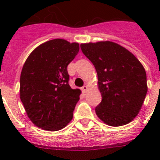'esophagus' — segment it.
<instances>
[{
    "instance_id": "34e87169",
    "label": "esophagus",
    "mask_w": 160,
    "mask_h": 160,
    "mask_svg": "<svg viewBox=\"0 0 160 160\" xmlns=\"http://www.w3.org/2000/svg\"><path fill=\"white\" fill-rule=\"evenodd\" d=\"M81 89H82V91H83V93H86L87 90H88V86H83V88H81Z\"/></svg>"
}]
</instances>
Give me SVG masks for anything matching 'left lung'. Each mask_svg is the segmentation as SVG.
<instances>
[{
  "instance_id": "obj_1",
  "label": "left lung",
  "mask_w": 160,
  "mask_h": 160,
  "mask_svg": "<svg viewBox=\"0 0 160 160\" xmlns=\"http://www.w3.org/2000/svg\"><path fill=\"white\" fill-rule=\"evenodd\" d=\"M96 69L102 101L95 108L106 125L128 124L139 113L147 93L142 64L123 46L110 41L80 44Z\"/></svg>"
}]
</instances>
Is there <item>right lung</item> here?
Masks as SVG:
<instances>
[{"mask_svg":"<svg viewBox=\"0 0 160 160\" xmlns=\"http://www.w3.org/2000/svg\"><path fill=\"white\" fill-rule=\"evenodd\" d=\"M80 49L77 42L49 40L27 58L20 77V98L32 123L43 130H60L72 118L80 89L69 85L67 66Z\"/></svg>","mask_w":160,"mask_h":160,"instance_id":"right-lung-1","label":"right lung"}]
</instances>
